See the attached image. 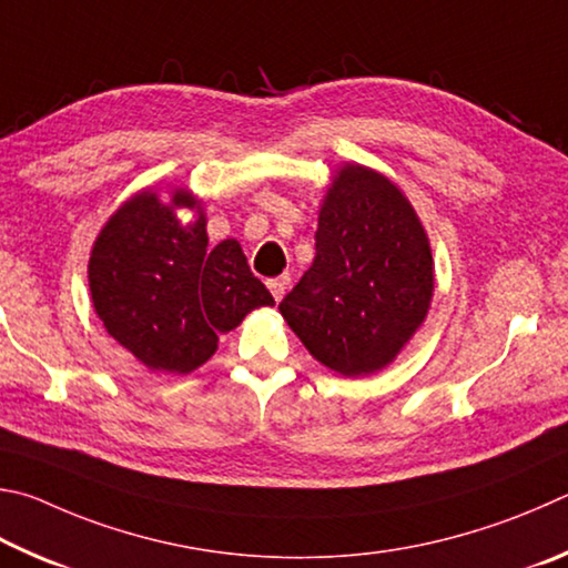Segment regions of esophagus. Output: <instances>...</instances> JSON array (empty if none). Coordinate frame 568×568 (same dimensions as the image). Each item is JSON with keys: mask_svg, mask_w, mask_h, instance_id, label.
Here are the masks:
<instances>
[{"mask_svg": "<svg viewBox=\"0 0 568 568\" xmlns=\"http://www.w3.org/2000/svg\"><path fill=\"white\" fill-rule=\"evenodd\" d=\"M290 284H292V276H290V274H282V276H276V278H268V292H272V296H274L276 302H282L286 290H290Z\"/></svg>", "mask_w": 568, "mask_h": 568, "instance_id": "34e87169", "label": "esophagus"}]
</instances>
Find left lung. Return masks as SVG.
<instances>
[{"label":"left lung","instance_id":"obj_1","mask_svg":"<svg viewBox=\"0 0 568 568\" xmlns=\"http://www.w3.org/2000/svg\"><path fill=\"white\" fill-rule=\"evenodd\" d=\"M434 258L406 194L364 164L336 169L316 256L278 312L316 362L342 376L389 366L429 314Z\"/></svg>","mask_w":568,"mask_h":568}]
</instances>
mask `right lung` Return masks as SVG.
I'll use <instances>...</instances> for the list:
<instances>
[{
  "instance_id": "obj_1",
  "label": "right lung",
  "mask_w": 568,
  "mask_h": 568,
  "mask_svg": "<svg viewBox=\"0 0 568 568\" xmlns=\"http://www.w3.org/2000/svg\"><path fill=\"white\" fill-rule=\"evenodd\" d=\"M186 207V223L175 212ZM89 292L109 336L146 369L189 374L274 296L236 239L209 248L202 199L184 186L142 189L109 216L89 254Z\"/></svg>"
}]
</instances>
